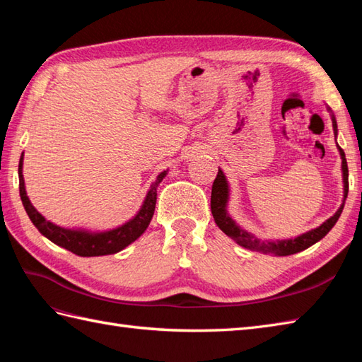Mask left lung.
Instances as JSON below:
<instances>
[{
    "mask_svg": "<svg viewBox=\"0 0 362 362\" xmlns=\"http://www.w3.org/2000/svg\"><path fill=\"white\" fill-rule=\"evenodd\" d=\"M327 110L329 112V117H332L333 122V130H334V136H337V124H336V118L332 109L327 105ZM337 151L341 153V160H342V183H344V197H342V204L337 211L333 214L332 218L327 219L324 224H320L319 227L310 230V232L298 235L296 238H286V240H266L261 241L255 235H252L247 230H244L241 226H238V222L230 216L228 213V199H230V185L226 174L222 173V169H218V175L213 182V188H211V214L214 218V222L216 226L224 232L227 236L232 238V240L241 245V247L252 250V252H259V253H266V255H274V257H288V255H294L297 252H302L305 249H308L310 245L316 244L320 241L329 230L334 227V224L339 219L341 213L344 210L345 205V199H347L349 194V168H347V160H345V153L341 149V146L336 143Z\"/></svg>",
    "mask_w": 362,
    "mask_h": 362,
    "instance_id": "obj_1",
    "label": "left lung"
}]
</instances>
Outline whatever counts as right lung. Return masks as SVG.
Wrapping results in <instances>:
<instances>
[{
  "label": "right lung",
  "instance_id": "obj_1",
  "mask_svg": "<svg viewBox=\"0 0 362 362\" xmlns=\"http://www.w3.org/2000/svg\"><path fill=\"white\" fill-rule=\"evenodd\" d=\"M23 153L20 157L18 165V179H20V197L23 206L28 213L29 219L37 227L45 238H48L51 243H54L59 247H64L70 250L79 257H103V255H112L122 249H126L129 244H132L138 240L144 230L151 224V219L153 216V210H156L157 202V188L160 182L165 179L168 174V169L157 175L156 182H152L151 188L146 193L144 201L136 211L132 219H129L124 224H121L115 228L109 230H87V228H66L60 227L54 222L46 219L42 213H38L35 206L30 204L29 197L26 194L25 179H23Z\"/></svg>",
  "mask_w": 362,
  "mask_h": 362
}]
</instances>
